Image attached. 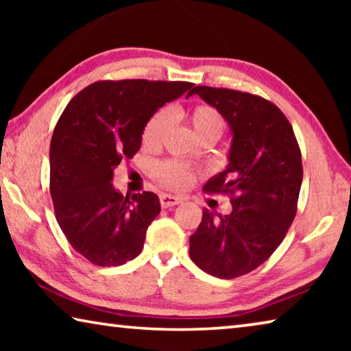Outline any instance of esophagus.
<instances>
[{
	"instance_id": "obj_1",
	"label": "esophagus",
	"mask_w": 351,
	"mask_h": 351,
	"mask_svg": "<svg viewBox=\"0 0 351 351\" xmlns=\"http://www.w3.org/2000/svg\"><path fill=\"white\" fill-rule=\"evenodd\" d=\"M181 201L182 199L180 197H175V195H169V193L161 195V206L165 207V209H167V207H173L176 204H180Z\"/></svg>"
}]
</instances>
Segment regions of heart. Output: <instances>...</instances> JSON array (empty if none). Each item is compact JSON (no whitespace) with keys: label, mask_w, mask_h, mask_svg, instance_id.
I'll list each match as a JSON object with an SVG mask.
<instances>
[{"label":"heart","mask_w":351,"mask_h":351,"mask_svg":"<svg viewBox=\"0 0 351 351\" xmlns=\"http://www.w3.org/2000/svg\"><path fill=\"white\" fill-rule=\"evenodd\" d=\"M186 117L190 125H192L195 134L199 141L210 139L215 142L224 132V119L221 114L210 105H195L186 112ZM170 125L169 111L161 110L147 122L142 134V142L145 147H158L161 145L165 132ZM158 178L165 186L173 189L187 187L193 180V171L181 161H167L159 165Z\"/></svg>","instance_id":"b5f03b06"}]
</instances>
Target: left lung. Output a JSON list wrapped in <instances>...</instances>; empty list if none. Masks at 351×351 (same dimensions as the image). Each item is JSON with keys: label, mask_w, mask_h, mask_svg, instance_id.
I'll return each mask as SVG.
<instances>
[{"label": "left lung", "mask_w": 351, "mask_h": 351, "mask_svg": "<svg viewBox=\"0 0 351 351\" xmlns=\"http://www.w3.org/2000/svg\"><path fill=\"white\" fill-rule=\"evenodd\" d=\"M193 94L229 123V164L204 190L230 193L232 212L203 209L189 254L207 274L235 278L265 263L287 235L304 176L300 148L288 119L263 97L210 86H195L187 97Z\"/></svg>", "instance_id": "obj_1"}]
</instances>
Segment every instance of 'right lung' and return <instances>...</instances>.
<instances>
[{"instance_id": "right-lung-1", "label": "right lung", "mask_w": 351, "mask_h": 351, "mask_svg": "<svg viewBox=\"0 0 351 351\" xmlns=\"http://www.w3.org/2000/svg\"><path fill=\"white\" fill-rule=\"evenodd\" d=\"M189 82H96L71 100L51 141V197L56 218L77 252L97 266H119L144 247L161 212L153 192L112 186L114 169L139 152L147 122Z\"/></svg>"}]
</instances>
